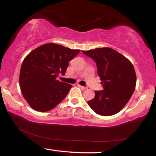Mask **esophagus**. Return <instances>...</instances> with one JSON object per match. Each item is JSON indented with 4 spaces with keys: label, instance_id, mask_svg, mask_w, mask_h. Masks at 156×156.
Here are the masks:
<instances>
[{
    "label": "esophagus",
    "instance_id": "esophagus-1",
    "mask_svg": "<svg viewBox=\"0 0 156 156\" xmlns=\"http://www.w3.org/2000/svg\"><path fill=\"white\" fill-rule=\"evenodd\" d=\"M78 87H80L82 90H85L87 89V87H83V86H81V85H80V84H78Z\"/></svg>",
    "mask_w": 156,
    "mask_h": 156
}]
</instances>
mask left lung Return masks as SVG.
I'll return each mask as SVG.
<instances>
[{"instance_id": "1", "label": "left lung", "mask_w": 156, "mask_h": 156, "mask_svg": "<svg viewBox=\"0 0 156 156\" xmlns=\"http://www.w3.org/2000/svg\"><path fill=\"white\" fill-rule=\"evenodd\" d=\"M83 52L95 61L103 90L88 101L97 114L110 116L118 113L128 102L134 91L136 76L128 59L110 48H99Z\"/></svg>"}]
</instances>
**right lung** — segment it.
<instances>
[{
  "label": "right lung",
  "mask_w": 156,
  "mask_h": 156,
  "mask_svg": "<svg viewBox=\"0 0 156 156\" xmlns=\"http://www.w3.org/2000/svg\"><path fill=\"white\" fill-rule=\"evenodd\" d=\"M80 51L46 44L25 57L19 82L22 95L33 109L42 112L49 111L66 97L72 86L56 78L59 73L65 75L69 62Z\"/></svg>",
  "instance_id": "obj_1"
}]
</instances>
